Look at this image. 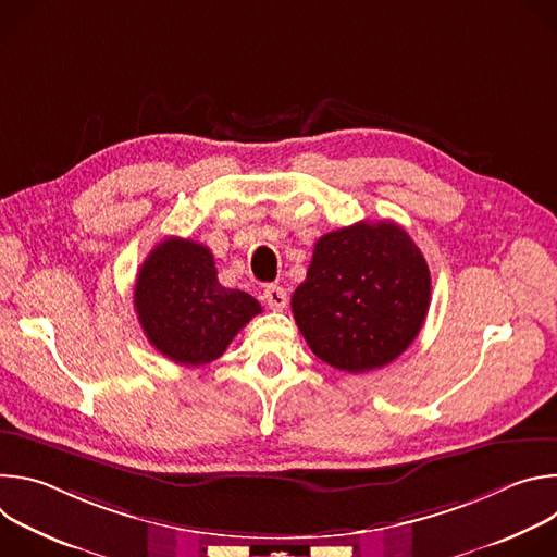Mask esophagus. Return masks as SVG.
Masks as SVG:
<instances>
[{"mask_svg": "<svg viewBox=\"0 0 557 557\" xmlns=\"http://www.w3.org/2000/svg\"><path fill=\"white\" fill-rule=\"evenodd\" d=\"M262 297L269 304V308H273V310H282L286 306V290L282 286H277V284L267 286Z\"/></svg>", "mask_w": 557, "mask_h": 557, "instance_id": "obj_1", "label": "esophagus"}]
</instances>
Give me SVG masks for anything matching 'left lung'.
Instances as JSON below:
<instances>
[{"instance_id":"1","label":"left lung","mask_w":557,"mask_h":557,"mask_svg":"<svg viewBox=\"0 0 557 557\" xmlns=\"http://www.w3.org/2000/svg\"><path fill=\"white\" fill-rule=\"evenodd\" d=\"M430 293L428 262L404 226L357 222L314 243L290 306L310 350L357 374L406 352L425 322Z\"/></svg>"}]
</instances>
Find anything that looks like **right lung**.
<instances>
[{
    "mask_svg": "<svg viewBox=\"0 0 557 557\" xmlns=\"http://www.w3.org/2000/svg\"><path fill=\"white\" fill-rule=\"evenodd\" d=\"M134 308L149 344L181 366L218 359L251 317L256 297L218 282L211 251L183 237H168L143 262Z\"/></svg>",
    "mask_w": 557,
    "mask_h": 557,
    "instance_id": "obj_1",
    "label": "right lung"
}]
</instances>
